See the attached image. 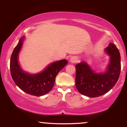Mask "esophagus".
I'll use <instances>...</instances> for the list:
<instances>
[{"label":"esophagus","instance_id":"1","mask_svg":"<svg viewBox=\"0 0 127 127\" xmlns=\"http://www.w3.org/2000/svg\"><path fill=\"white\" fill-rule=\"evenodd\" d=\"M70 62L72 63H76L78 62V58L76 57H71L70 59Z\"/></svg>","mask_w":127,"mask_h":127}]
</instances>
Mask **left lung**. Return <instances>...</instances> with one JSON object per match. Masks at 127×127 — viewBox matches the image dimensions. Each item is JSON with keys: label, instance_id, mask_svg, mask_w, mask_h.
Instances as JSON below:
<instances>
[{"label": "left lung", "instance_id": "1", "mask_svg": "<svg viewBox=\"0 0 127 127\" xmlns=\"http://www.w3.org/2000/svg\"><path fill=\"white\" fill-rule=\"evenodd\" d=\"M106 51L110 55V60L104 73H95L85 62L76 65V87L82 95L99 97L109 92L117 82L121 67L119 50L116 45L110 43Z\"/></svg>", "mask_w": 127, "mask_h": 127}]
</instances>
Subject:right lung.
<instances>
[{
    "mask_svg": "<svg viewBox=\"0 0 127 127\" xmlns=\"http://www.w3.org/2000/svg\"><path fill=\"white\" fill-rule=\"evenodd\" d=\"M23 38L20 39L13 51L10 60V70L15 84L27 94L42 96L48 93L54 87L55 78L60 71L67 64L65 60L52 63L44 71L36 75L24 73L18 63V55L23 45Z\"/></svg>",
    "mask_w": 127,
    "mask_h": 127,
    "instance_id": "right-lung-1",
    "label": "right lung"
}]
</instances>
